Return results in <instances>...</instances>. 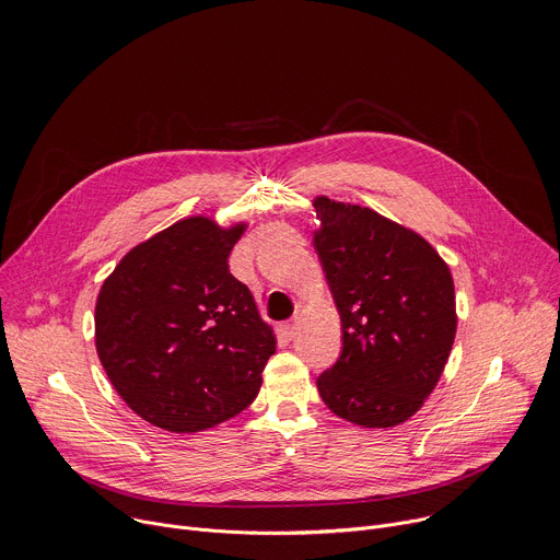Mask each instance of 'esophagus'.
Listing matches in <instances>:
<instances>
[{"label": "esophagus", "mask_w": 560, "mask_h": 560, "mask_svg": "<svg viewBox=\"0 0 560 560\" xmlns=\"http://www.w3.org/2000/svg\"><path fill=\"white\" fill-rule=\"evenodd\" d=\"M296 317L294 319H290V322H285V324H281V332L288 337V339H292L294 337V332H296Z\"/></svg>", "instance_id": "34e87169"}]
</instances>
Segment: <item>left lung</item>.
Segmentation results:
<instances>
[{"instance_id": "1", "label": "left lung", "mask_w": 560, "mask_h": 560, "mask_svg": "<svg viewBox=\"0 0 560 560\" xmlns=\"http://www.w3.org/2000/svg\"><path fill=\"white\" fill-rule=\"evenodd\" d=\"M315 249L341 317V354L317 377L328 409L366 429L420 411L455 339L448 266L413 230L382 214L315 198Z\"/></svg>"}]
</instances>
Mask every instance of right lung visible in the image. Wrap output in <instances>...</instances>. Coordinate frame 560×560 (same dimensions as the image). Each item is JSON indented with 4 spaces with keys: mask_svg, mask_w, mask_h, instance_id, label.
Segmentation results:
<instances>
[{
    "mask_svg": "<svg viewBox=\"0 0 560 560\" xmlns=\"http://www.w3.org/2000/svg\"><path fill=\"white\" fill-rule=\"evenodd\" d=\"M243 230L183 219L129 249L100 288L97 358L149 424L206 431L247 409L261 388L277 339L230 272Z\"/></svg>",
    "mask_w": 560,
    "mask_h": 560,
    "instance_id": "right-lung-1",
    "label": "right lung"
}]
</instances>
